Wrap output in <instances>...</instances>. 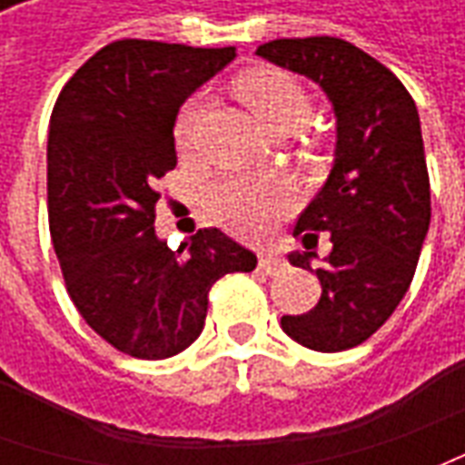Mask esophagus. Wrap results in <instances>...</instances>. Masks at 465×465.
<instances>
[{"label": "esophagus", "instance_id": "1", "mask_svg": "<svg viewBox=\"0 0 465 465\" xmlns=\"http://www.w3.org/2000/svg\"><path fill=\"white\" fill-rule=\"evenodd\" d=\"M259 269H262L266 276H273L283 269V262L276 256V253H262L259 256Z\"/></svg>", "mask_w": 465, "mask_h": 465}]
</instances>
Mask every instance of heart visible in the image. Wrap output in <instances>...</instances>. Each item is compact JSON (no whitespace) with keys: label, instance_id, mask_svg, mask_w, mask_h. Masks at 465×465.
<instances>
[{"label":"heart","instance_id":"heart-1","mask_svg":"<svg viewBox=\"0 0 465 465\" xmlns=\"http://www.w3.org/2000/svg\"><path fill=\"white\" fill-rule=\"evenodd\" d=\"M236 89L243 102L252 106L253 114L259 116V122L273 134L293 132L312 114V99L303 86L279 69H259L243 76ZM202 112L203 94H193L182 106L173 124V139L179 149H189L193 143ZM209 203L213 216L233 232L262 233L292 203V196L282 186L246 173H226L212 183Z\"/></svg>","mask_w":465,"mask_h":465}]
</instances>
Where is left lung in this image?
I'll return each mask as SVG.
<instances>
[{
	"mask_svg": "<svg viewBox=\"0 0 465 465\" xmlns=\"http://www.w3.org/2000/svg\"><path fill=\"white\" fill-rule=\"evenodd\" d=\"M256 54L322 86L336 114V159L293 233H331L322 299L282 329L306 349L346 351L379 331L406 296L430 223L416 102L391 69L336 36L273 39ZM312 249V246H306ZM313 252L292 253L312 269Z\"/></svg>",
	"mask_w": 465,
	"mask_h": 465,
	"instance_id": "1",
	"label": "left lung"
}]
</instances>
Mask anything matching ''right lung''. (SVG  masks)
I'll return each instance as SVG.
<instances>
[{
  "label": "right lung",
  "instance_id": "add662e5",
  "mask_svg": "<svg viewBox=\"0 0 465 465\" xmlns=\"http://www.w3.org/2000/svg\"><path fill=\"white\" fill-rule=\"evenodd\" d=\"M233 56V46L119 39L76 69L52 112L46 202L66 292L134 359L192 346L213 283L256 269V256L219 229H199L176 252L153 232L156 183L176 166L179 106Z\"/></svg>",
  "mask_w": 465,
  "mask_h": 465
}]
</instances>
